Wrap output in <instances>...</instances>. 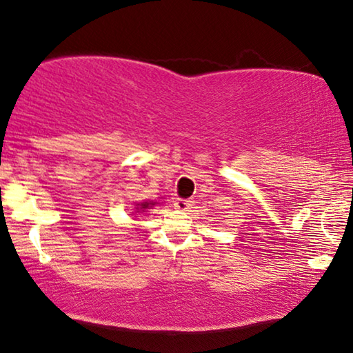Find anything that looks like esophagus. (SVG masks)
I'll list each match as a JSON object with an SVG mask.
<instances>
[{"label":"esophagus","instance_id":"1","mask_svg":"<svg viewBox=\"0 0 353 353\" xmlns=\"http://www.w3.org/2000/svg\"><path fill=\"white\" fill-rule=\"evenodd\" d=\"M193 205V201H188V199H176L174 201V207L177 208V210H188V208Z\"/></svg>","mask_w":353,"mask_h":353}]
</instances>
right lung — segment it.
I'll return each mask as SVG.
<instances>
[{
	"label": "right lung",
	"mask_w": 353,
	"mask_h": 353,
	"mask_svg": "<svg viewBox=\"0 0 353 353\" xmlns=\"http://www.w3.org/2000/svg\"><path fill=\"white\" fill-rule=\"evenodd\" d=\"M155 205V202H140V204H137V212H145L146 208H149V207H154Z\"/></svg>",
	"instance_id": "add662e5"
}]
</instances>
